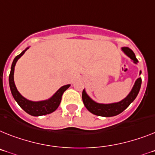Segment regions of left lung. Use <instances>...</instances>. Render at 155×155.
<instances>
[{"instance_id": "obj_1", "label": "left lung", "mask_w": 155, "mask_h": 155, "mask_svg": "<svg viewBox=\"0 0 155 155\" xmlns=\"http://www.w3.org/2000/svg\"><path fill=\"white\" fill-rule=\"evenodd\" d=\"M122 51L124 52L130 59L132 60L134 63H138V60L136 59V55L132 49H129L128 47H122ZM140 74H141V71L140 72ZM141 84L142 79L140 77L138 78L135 82V84H134L132 91H130L127 97H124V99L121 100L120 102L110 104H102L94 102L89 97V95L87 94L85 89H84L83 91V94H82L83 102H84V106L87 109L88 111H90L94 115L100 116V117H106L117 116L122 113L124 110H126L130 104L136 99V97H137L139 91H140V87H141Z\"/></svg>"}]
</instances>
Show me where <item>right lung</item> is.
<instances>
[{
    "instance_id": "right-lung-1",
    "label": "right lung",
    "mask_w": 155,
    "mask_h": 155,
    "mask_svg": "<svg viewBox=\"0 0 155 155\" xmlns=\"http://www.w3.org/2000/svg\"><path fill=\"white\" fill-rule=\"evenodd\" d=\"M24 49L20 54L16 56L13 60V62L12 64L11 71L9 74V86H10V90H11L12 94L13 96L14 99L16 101L20 107L23 109L26 113L31 116H35V117H38V116L46 115L49 114L55 111L59 106L61 101L62 94L66 90L70 87V84L64 85L60 88L58 91L56 92L50 98L47 100H44V101H39V102H33V101H30L24 97L19 94L17 88L15 87V83H14V70H15V64L17 62L18 60L21 58L22 56L24 54L27 49Z\"/></svg>"
}]
</instances>
